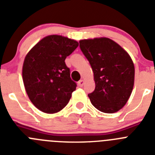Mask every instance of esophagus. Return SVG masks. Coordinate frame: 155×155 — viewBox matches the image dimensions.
<instances>
[{"instance_id": "1", "label": "esophagus", "mask_w": 155, "mask_h": 155, "mask_svg": "<svg viewBox=\"0 0 155 155\" xmlns=\"http://www.w3.org/2000/svg\"><path fill=\"white\" fill-rule=\"evenodd\" d=\"M78 84L79 87H82V86L84 85V80H80L78 81Z\"/></svg>"}]
</instances>
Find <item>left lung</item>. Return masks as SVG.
<instances>
[{"instance_id":"left-lung-1","label":"left lung","mask_w":155,"mask_h":155,"mask_svg":"<svg viewBox=\"0 0 155 155\" xmlns=\"http://www.w3.org/2000/svg\"><path fill=\"white\" fill-rule=\"evenodd\" d=\"M79 43L94 73L95 88L88 94L91 104L102 113H116L126 105L134 87L132 59L109 38L83 39Z\"/></svg>"}]
</instances>
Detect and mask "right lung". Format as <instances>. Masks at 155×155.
<instances>
[{
  "mask_svg": "<svg viewBox=\"0 0 155 155\" xmlns=\"http://www.w3.org/2000/svg\"><path fill=\"white\" fill-rule=\"evenodd\" d=\"M78 42L62 35H51L41 39L25 58L22 78L30 101L46 113L64 109L76 89L65 59Z\"/></svg>",
  "mask_w": 155,
  "mask_h": 155,
  "instance_id": "1",
  "label": "right lung"
}]
</instances>
